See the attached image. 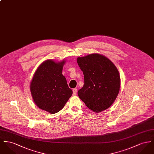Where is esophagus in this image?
Instances as JSON below:
<instances>
[{
  "mask_svg": "<svg viewBox=\"0 0 154 154\" xmlns=\"http://www.w3.org/2000/svg\"><path fill=\"white\" fill-rule=\"evenodd\" d=\"M72 92H73V95H75L77 92V88H73L72 89Z\"/></svg>",
  "mask_w": 154,
  "mask_h": 154,
  "instance_id": "1",
  "label": "esophagus"
}]
</instances>
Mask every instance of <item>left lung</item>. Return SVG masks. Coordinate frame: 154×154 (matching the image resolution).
<instances>
[{
    "label": "left lung",
    "mask_w": 154,
    "mask_h": 154,
    "mask_svg": "<svg viewBox=\"0 0 154 154\" xmlns=\"http://www.w3.org/2000/svg\"><path fill=\"white\" fill-rule=\"evenodd\" d=\"M84 84L78 95L86 106L99 112L111 106L119 94L120 77L116 66L106 57L92 54L77 58Z\"/></svg>",
    "instance_id": "left-lung-1"
}]
</instances>
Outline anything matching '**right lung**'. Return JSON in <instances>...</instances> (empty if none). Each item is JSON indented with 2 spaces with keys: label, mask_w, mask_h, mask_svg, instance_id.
I'll return each mask as SVG.
<instances>
[{
  "label": "right lung",
  "mask_w": 154,
  "mask_h": 154,
  "mask_svg": "<svg viewBox=\"0 0 154 154\" xmlns=\"http://www.w3.org/2000/svg\"><path fill=\"white\" fill-rule=\"evenodd\" d=\"M65 61L48 60L37 69L30 84V91L37 106L51 114L60 111L72 94L62 74Z\"/></svg>",
  "instance_id": "1"
}]
</instances>
